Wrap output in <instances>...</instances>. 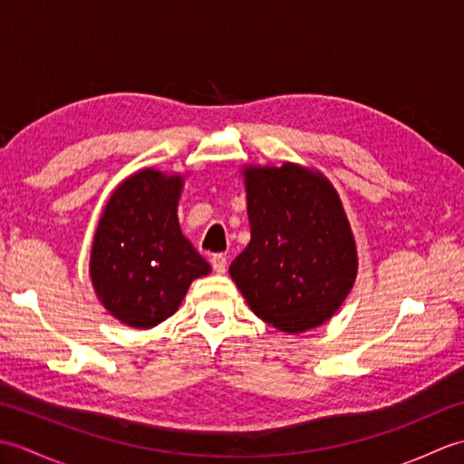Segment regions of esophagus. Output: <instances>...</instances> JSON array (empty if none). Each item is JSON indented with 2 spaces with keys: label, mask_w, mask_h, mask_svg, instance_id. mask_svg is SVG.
<instances>
[{
  "label": "esophagus",
  "mask_w": 464,
  "mask_h": 464,
  "mask_svg": "<svg viewBox=\"0 0 464 464\" xmlns=\"http://www.w3.org/2000/svg\"><path fill=\"white\" fill-rule=\"evenodd\" d=\"M211 267L215 273H225L227 271V257L221 253H217L211 257Z\"/></svg>",
  "instance_id": "34e87169"
}]
</instances>
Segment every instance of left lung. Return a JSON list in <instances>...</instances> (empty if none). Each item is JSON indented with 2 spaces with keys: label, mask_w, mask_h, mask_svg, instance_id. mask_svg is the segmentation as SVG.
Returning <instances> with one entry per match:
<instances>
[{
  "label": "left lung",
  "mask_w": 464,
  "mask_h": 464,
  "mask_svg": "<svg viewBox=\"0 0 464 464\" xmlns=\"http://www.w3.org/2000/svg\"><path fill=\"white\" fill-rule=\"evenodd\" d=\"M251 241L229 273L253 313L283 333L333 317L357 277V251L333 185L299 165L249 167Z\"/></svg>",
  "instance_id": "left-lung-1"
}]
</instances>
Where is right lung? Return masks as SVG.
I'll use <instances>...</instances> for the list:
<instances>
[{
  "label": "right lung",
  "instance_id": "right-lung-1",
  "mask_svg": "<svg viewBox=\"0 0 464 464\" xmlns=\"http://www.w3.org/2000/svg\"><path fill=\"white\" fill-rule=\"evenodd\" d=\"M183 179L145 169L105 205L92 247V281L121 323L150 329L179 307L193 279L211 271L177 219Z\"/></svg>",
  "mask_w": 464,
  "mask_h": 464
}]
</instances>
